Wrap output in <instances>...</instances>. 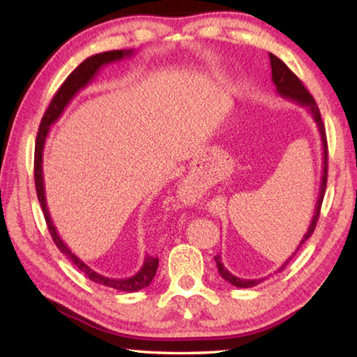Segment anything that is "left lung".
<instances>
[{"label": "left lung", "mask_w": 357, "mask_h": 357, "mask_svg": "<svg viewBox=\"0 0 357 357\" xmlns=\"http://www.w3.org/2000/svg\"><path fill=\"white\" fill-rule=\"evenodd\" d=\"M269 59H271V69H273V82L275 84L277 93H279V96H282L283 99L298 102L301 107L307 108V112H309V114L313 118V121H315L318 132H319V137H321V148H323V170H321V181H319V192H318V200H317V204H315V213H313L310 225H309V228H307V233L304 234V236H302L299 245L296 247V250L291 253V257H289L287 261L275 271V273H282V271L287 268L289 259H291L296 255V253H298V250L301 249L302 244H304L305 241L312 236L313 231H315V227H317V222H318V217H319V209H321V203H323V197H324V190H326V183H328V142H326L324 124H323L321 114H319L315 99L312 98V94L307 91V88L304 86V84H302V82L293 74L291 70L288 69V66L283 63L282 59H279L275 55H273V53H269ZM214 259H215L217 269H219V274L228 283H231V285L238 287V288H252V287L258 285V283H261L266 279V277H263V279H239V277L233 275L225 268V266H223L220 255H215Z\"/></svg>", "instance_id": "8db88e82"}]
</instances>
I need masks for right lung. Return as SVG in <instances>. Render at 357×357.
I'll return each instance as SVG.
<instances>
[{"label": "right lung", "mask_w": 357, "mask_h": 357, "mask_svg": "<svg viewBox=\"0 0 357 357\" xmlns=\"http://www.w3.org/2000/svg\"><path fill=\"white\" fill-rule=\"evenodd\" d=\"M134 55V50H112V52H104L98 53V55H93L84 59V61L78 66V68L72 72V74L66 78V82L59 86V89L55 94V98L52 99L50 105H48L47 112L44 116H42L40 126H39V134L36 138V153H34V183H36V192H38V198L40 203V208L44 211V217L48 227V231H50L53 241L59 250H61L66 257H68L72 263H74L82 273L88 277L89 280L96 283H100V285H105L108 288L119 289V291L126 293H134L138 289H143L149 287V283L153 282L157 266H159V258H153L146 255L144 257L143 266L140 271L135 275L126 277V279H112V277H105L99 273H96L94 269L89 268V266L82 261L74 252H72L68 245H66L64 241L59 238L55 225H53L50 213H48L47 208V198H45V187H44V173H42V154H44V146L45 140L48 135V130L53 124L56 123L61 116L66 107L69 105V102L75 98V94L80 91V89L86 88L89 83H91L93 78L99 74V70L104 68V66L110 63L121 61V59L129 58Z\"/></svg>", "instance_id": "right-lung-1"}]
</instances>
